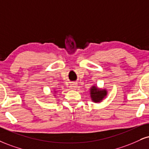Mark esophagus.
<instances>
[{
    "label": "esophagus",
    "instance_id": "obj_1",
    "mask_svg": "<svg viewBox=\"0 0 149 149\" xmlns=\"http://www.w3.org/2000/svg\"><path fill=\"white\" fill-rule=\"evenodd\" d=\"M77 88V85L76 83H72L71 85H70V89H71V90H76Z\"/></svg>",
    "mask_w": 149,
    "mask_h": 149
}]
</instances>
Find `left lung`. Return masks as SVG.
Instances as JSON below:
<instances>
[{
    "label": "left lung",
    "instance_id": "obj_1",
    "mask_svg": "<svg viewBox=\"0 0 149 149\" xmlns=\"http://www.w3.org/2000/svg\"><path fill=\"white\" fill-rule=\"evenodd\" d=\"M89 94L93 102L96 103H101L107 96V90L106 89L99 88L97 86L93 85L89 89Z\"/></svg>",
    "mask_w": 149,
    "mask_h": 149
}]
</instances>
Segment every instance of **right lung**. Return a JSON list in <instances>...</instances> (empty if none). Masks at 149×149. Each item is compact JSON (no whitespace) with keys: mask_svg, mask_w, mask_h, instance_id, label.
Returning a JSON list of instances; mask_svg holds the SVG:
<instances>
[{"mask_svg":"<svg viewBox=\"0 0 149 149\" xmlns=\"http://www.w3.org/2000/svg\"><path fill=\"white\" fill-rule=\"evenodd\" d=\"M53 94H54V96H55V94H56L57 92H56V91L55 90V89H54V90H53Z\"/></svg>","mask_w":149,"mask_h":149,"instance_id":"obj_1","label":"right lung"}]
</instances>
